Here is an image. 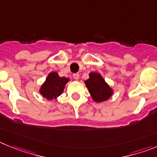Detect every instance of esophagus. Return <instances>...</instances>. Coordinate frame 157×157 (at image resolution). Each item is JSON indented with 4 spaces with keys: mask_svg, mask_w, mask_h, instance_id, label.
<instances>
[{
    "mask_svg": "<svg viewBox=\"0 0 157 157\" xmlns=\"http://www.w3.org/2000/svg\"><path fill=\"white\" fill-rule=\"evenodd\" d=\"M73 77H74L75 79L78 80L79 78V74H78V73H75V74L73 75Z\"/></svg>",
    "mask_w": 157,
    "mask_h": 157,
    "instance_id": "34e87169",
    "label": "esophagus"
}]
</instances>
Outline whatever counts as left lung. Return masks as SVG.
Wrapping results in <instances>:
<instances>
[{
    "mask_svg": "<svg viewBox=\"0 0 157 157\" xmlns=\"http://www.w3.org/2000/svg\"><path fill=\"white\" fill-rule=\"evenodd\" d=\"M84 82L93 101L97 103L108 101L114 94L113 89L98 72H90L89 74V78L85 80Z\"/></svg>",
    "mask_w": 157,
    "mask_h": 157,
    "instance_id": "obj_1",
    "label": "left lung"
}]
</instances>
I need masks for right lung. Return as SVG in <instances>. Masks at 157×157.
<instances>
[{
  "label": "right lung",
  "instance_id": "add662e5",
  "mask_svg": "<svg viewBox=\"0 0 157 157\" xmlns=\"http://www.w3.org/2000/svg\"><path fill=\"white\" fill-rule=\"evenodd\" d=\"M69 81V78L60 77L56 71L50 72L40 87L39 94L48 101L57 99L63 94L65 86Z\"/></svg>",
  "mask_w": 157,
  "mask_h": 157
}]
</instances>
